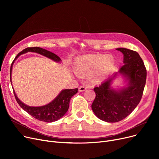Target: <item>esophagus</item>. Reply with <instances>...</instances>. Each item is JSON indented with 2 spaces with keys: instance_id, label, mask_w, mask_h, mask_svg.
Here are the masks:
<instances>
[{
  "instance_id": "34e87169",
  "label": "esophagus",
  "mask_w": 159,
  "mask_h": 159,
  "mask_svg": "<svg viewBox=\"0 0 159 159\" xmlns=\"http://www.w3.org/2000/svg\"><path fill=\"white\" fill-rule=\"evenodd\" d=\"M86 89H87V87H86L85 86H81L79 88V91L82 92V91H84L85 90H86Z\"/></svg>"
}]
</instances>
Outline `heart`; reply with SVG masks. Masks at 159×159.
Masks as SVG:
<instances>
[{"mask_svg": "<svg viewBox=\"0 0 159 159\" xmlns=\"http://www.w3.org/2000/svg\"><path fill=\"white\" fill-rule=\"evenodd\" d=\"M115 65L111 55H89L79 58L75 63V70L82 77H88L93 73L95 80L101 79L110 72Z\"/></svg>", "mask_w": 159, "mask_h": 159, "instance_id": "obj_1", "label": "heart"}]
</instances>
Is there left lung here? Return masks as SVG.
<instances>
[{"label": "left lung", "mask_w": 159, "mask_h": 159, "mask_svg": "<svg viewBox=\"0 0 159 159\" xmlns=\"http://www.w3.org/2000/svg\"><path fill=\"white\" fill-rule=\"evenodd\" d=\"M124 55V65L119 71L94 88L96 97L91 104L98 119L107 122H119L128 116L140 102L146 80V69L139 54L133 50L120 48ZM119 73L129 80L127 87L119 90L111 88V83Z\"/></svg>", "instance_id": "left-lung-1"}]
</instances>
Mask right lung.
<instances>
[{
  "label": "right lung",
  "instance_id": "right-lung-1",
  "mask_svg": "<svg viewBox=\"0 0 159 159\" xmlns=\"http://www.w3.org/2000/svg\"><path fill=\"white\" fill-rule=\"evenodd\" d=\"M27 52H35L39 54H40L43 56H45L50 59H52L55 62H60L61 59L60 57L57 55L49 52L48 50L43 49L39 47H32V48H27L23 49L15 58L14 61H13L11 68H10V81L11 82V71L13 64L17 58L20 55L26 53ZM78 89H63L61 92L57 95V97L48 104H46L43 106L39 107H32L27 106L23 102H22L19 98L16 97V95L13 90V93L15 97V99L19 106L22 109L28 113L30 115L35 119L39 120L40 121H43L45 122H52L57 121V120L60 119L61 117L64 115V114L68 111L70 101L71 98L77 93Z\"/></svg>",
  "mask_w": 159,
  "mask_h": 159
}]
</instances>
